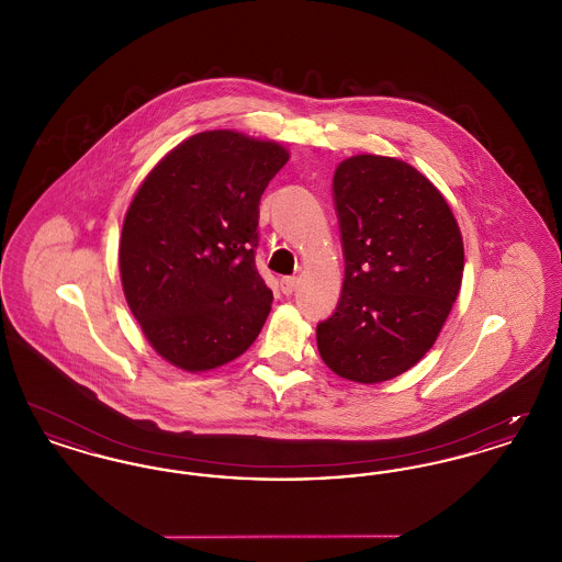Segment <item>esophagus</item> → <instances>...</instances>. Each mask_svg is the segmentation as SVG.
Segmentation results:
<instances>
[{
    "label": "esophagus",
    "mask_w": 562,
    "mask_h": 562,
    "mask_svg": "<svg viewBox=\"0 0 562 562\" xmlns=\"http://www.w3.org/2000/svg\"><path fill=\"white\" fill-rule=\"evenodd\" d=\"M296 286H299V278H294V276H286V278L280 280V289L284 294H293Z\"/></svg>",
    "instance_id": "esophagus-1"
}]
</instances>
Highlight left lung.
<instances>
[{
  "label": "left lung",
  "mask_w": 562,
  "mask_h": 562,
  "mask_svg": "<svg viewBox=\"0 0 562 562\" xmlns=\"http://www.w3.org/2000/svg\"><path fill=\"white\" fill-rule=\"evenodd\" d=\"M346 278L316 341L333 373L381 383L415 367L449 318L463 240L445 195L417 168L353 156L333 179Z\"/></svg>",
  "instance_id": "obj_1"
}]
</instances>
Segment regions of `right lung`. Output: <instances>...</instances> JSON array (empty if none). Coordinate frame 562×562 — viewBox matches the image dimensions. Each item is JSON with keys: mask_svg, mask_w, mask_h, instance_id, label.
I'll list each match as a JSON object with an SVG mask.
<instances>
[{"mask_svg": "<svg viewBox=\"0 0 562 562\" xmlns=\"http://www.w3.org/2000/svg\"><path fill=\"white\" fill-rule=\"evenodd\" d=\"M286 161L273 140L206 131L168 151L134 193L122 286L166 362L211 371L259 337L273 299L255 266L259 202Z\"/></svg>", "mask_w": 562, "mask_h": 562, "instance_id": "1", "label": "right lung"}]
</instances>
